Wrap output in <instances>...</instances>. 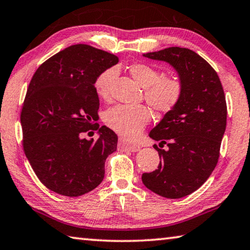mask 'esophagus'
Returning <instances> with one entry per match:
<instances>
[{
    "mask_svg": "<svg viewBox=\"0 0 250 250\" xmlns=\"http://www.w3.org/2000/svg\"><path fill=\"white\" fill-rule=\"evenodd\" d=\"M118 145H120L121 148L125 150H129V151H138L139 150V145L137 144H133V143H128V142H125L124 139H120V143H118Z\"/></svg>",
    "mask_w": 250,
    "mask_h": 250,
    "instance_id": "esophagus-1",
    "label": "esophagus"
}]
</instances>
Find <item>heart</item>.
<instances>
[{"mask_svg":"<svg viewBox=\"0 0 250 250\" xmlns=\"http://www.w3.org/2000/svg\"><path fill=\"white\" fill-rule=\"evenodd\" d=\"M128 70L135 80L144 87L146 102L154 111L168 113L181 101L185 85L178 76H163L161 70L148 63H134ZM115 76L116 70L114 68L105 69L96 76L93 86L100 99L109 98ZM104 121L117 134L125 137H134L149 123L150 112L144 105H115L107 109Z\"/></svg>","mask_w":250,"mask_h":250,"instance_id":"heart-1","label":"heart"}]
</instances>
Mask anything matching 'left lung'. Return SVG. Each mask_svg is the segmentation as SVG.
I'll use <instances>...</instances> for the list:
<instances>
[{
    "mask_svg": "<svg viewBox=\"0 0 250 250\" xmlns=\"http://www.w3.org/2000/svg\"><path fill=\"white\" fill-rule=\"evenodd\" d=\"M147 58L167 61L183 82L182 99L168 112L149 137L159 149L158 169L143 173V183L164 198L179 199L199 189L216 167L227 106L215 70L193 50L181 47L148 52Z\"/></svg>",
    "mask_w": 250,
    "mask_h": 250,
    "instance_id": "left-lung-1",
    "label": "left lung"
}]
</instances>
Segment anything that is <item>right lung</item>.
Wrapping results in <instances>:
<instances>
[{
  "mask_svg": "<svg viewBox=\"0 0 250 250\" xmlns=\"http://www.w3.org/2000/svg\"><path fill=\"white\" fill-rule=\"evenodd\" d=\"M117 62L115 55L78 43L42 62L29 82L21 112L23 149L39 181L56 193L80 196L103 180L117 135L95 123L93 83ZM90 130H99L96 141L82 137Z\"/></svg>",
  "mask_w": 250,
  "mask_h": 250,
  "instance_id": "1",
  "label": "right lung"
}]
</instances>
